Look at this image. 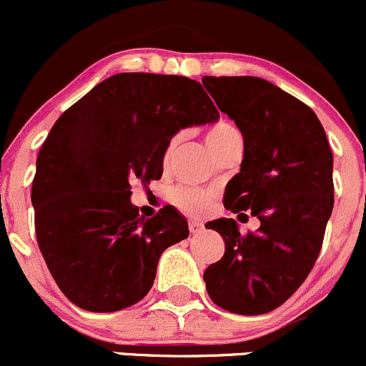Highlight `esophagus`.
<instances>
[{"label": "esophagus", "mask_w": 366, "mask_h": 366, "mask_svg": "<svg viewBox=\"0 0 366 366\" xmlns=\"http://www.w3.org/2000/svg\"><path fill=\"white\" fill-rule=\"evenodd\" d=\"M203 229V224L202 222H198V221H191L189 222V232L193 233V234H196V233H199Z\"/></svg>", "instance_id": "34e87169"}]
</instances>
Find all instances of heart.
I'll return each instance as SVG.
<instances>
[{
	"mask_svg": "<svg viewBox=\"0 0 366 366\" xmlns=\"http://www.w3.org/2000/svg\"><path fill=\"white\" fill-rule=\"evenodd\" d=\"M240 137L238 129L234 128L232 122H217L212 128L207 132V142H209L212 152L217 151L221 145H224L229 138ZM179 144V134L172 137V140L168 142L167 147V156H170L175 145ZM173 203L179 207L182 212L189 215H203L210 210L214 202V191L210 189H202V187H179V189L173 191L172 194Z\"/></svg>",
	"mask_w": 366,
	"mask_h": 366,
	"instance_id": "1",
	"label": "heart"
}]
</instances>
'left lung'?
Wrapping results in <instances>:
<instances>
[{
  "instance_id": "1",
  "label": "left lung",
  "mask_w": 366,
  "mask_h": 366,
  "mask_svg": "<svg viewBox=\"0 0 366 366\" xmlns=\"http://www.w3.org/2000/svg\"><path fill=\"white\" fill-rule=\"evenodd\" d=\"M219 110L244 137L240 172L224 207L259 219L240 234L234 219L205 228L224 238V256L203 274L215 305L259 315L282 305L312 270L333 210V154L310 107L257 76H203Z\"/></svg>"
}]
</instances>
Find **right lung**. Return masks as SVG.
<instances>
[{"mask_svg":"<svg viewBox=\"0 0 366 366\" xmlns=\"http://www.w3.org/2000/svg\"><path fill=\"white\" fill-rule=\"evenodd\" d=\"M219 112L187 76L117 73L52 126L36 159L31 202L38 247L64 296L115 312L151 291L164 249L189 234L172 207L145 219L132 184L163 175L168 142Z\"/></svg>","mask_w":366,"mask_h":366,"instance_id":"1","label":"right lung"}]
</instances>
